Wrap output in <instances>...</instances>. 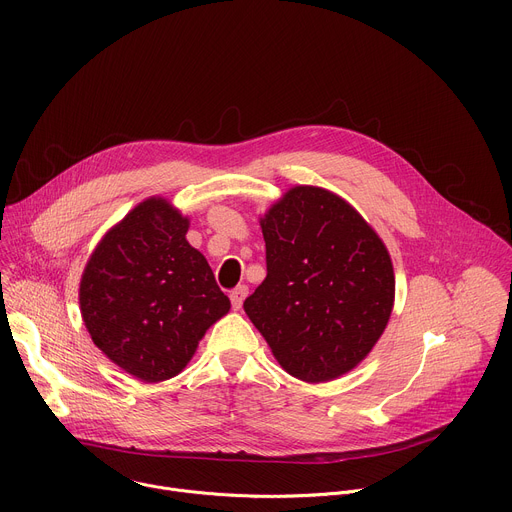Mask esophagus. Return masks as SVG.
Here are the masks:
<instances>
[{
	"label": "esophagus",
	"instance_id": "obj_1",
	"mask_svg": "<svg viewBox=\"0 0 512 512\" xmlns=\"http://www.w3.org/2000/svg\"><path fill=\"white\" fill-rule=\"evenodd\" d=\"M247 294H249V287L247 285H239V287H235L233 291H231V304H233V308L235 310H239L241 306H243V300L247 298Z\"/></svg>",
	"mask_w": 512,
	"mask_h": 512
}]
</instances>
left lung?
Returning a JSON list of instances; mask_svg holds the SVG:
<instances>
[{"instance_id": "8db88e82", "label": "left lung", "mask_w": 512, "mask_h": 512, "mask_svg": "<svg viewBox=\"0 0 512 512\" xmlns=\"http://www.w3.org/2000/svg\"><path fill=\"white\" fill-rule=\"evenodd\" d=\"M267 275L243 308L281 367L332 381L371 352L395 298L391 257L340 196L291 188L261 221Z\"/></svg>"}]
</instances>
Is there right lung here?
Segmentation results:
<instances>
[{"instance_id":"obj_1","label":"right lung","mask_w":512,"mask_h":512,"mask_svg":"<svg viewBox=\"0 0 512 512\" xmlns=\"http://www.w3.org/2000/svg\"><path fill=\"white\" fill-rule=\"evenodd\" d=\"M186 231L188 218L166 200H145L105 235L83 273L81 312L93 342L145 383L176 377L231 308Z\"/></svg>"}]
</instances>
